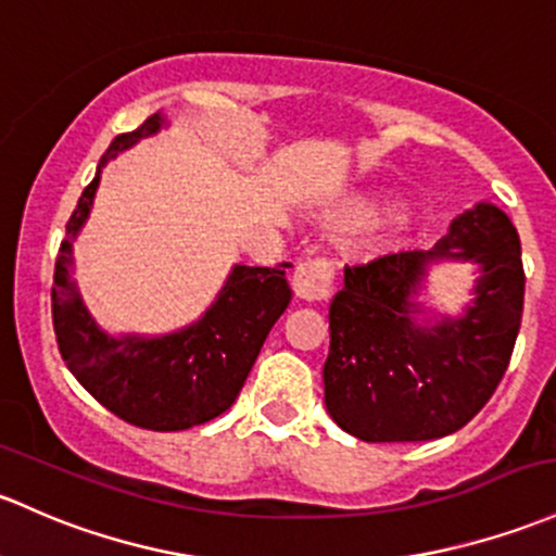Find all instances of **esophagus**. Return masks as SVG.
<instances>
[{
  "instance_id": "obj_1",
  "label": "esophagus",
  "mask_w": 556,
  "mask_h": 556,
  "mask_svg": "<svg viewBox=\"0 0 556 556\" xmlns=\"http://www.w3.org/2000/svg\"><path fill=\"white\" fill-rule=\"evenodd\" d=\"M332 285H336V266L330 258H308L298 263L293 274V290L303 301H327L332 295Z\"/></svg>"
}]
</instances>
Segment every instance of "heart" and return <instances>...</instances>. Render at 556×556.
I'll return each instance as SVG.
<instances>
[{
	"label": "heart",
	"instance_id": "b5f03b06",
	"mask_svg": "<svg viewBox=\"0 0 556 556\" xmlns=\"http://www.w3.org/2000/svg\"><path fill=\"white\" fill-rule=\"evenodd\" d=\"M367 215H370V207H367V204H354V207L349 210V220H354V224L365 220Z\"/></svg>",
	"mask_w": 556,
	"mask_h": 556
}]
</instances>
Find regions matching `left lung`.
Returning <instances> with one entry per match:
<instances>
[{"mask_svg": "<svg viewBox=\"0 0 556 556\" xmlns=\"http://www.w3.org/2000/svg\"><path fill=\"white\" fill-rule=\"evenodd\" d=\"M480 263L476 306L434 328L412 323L431 260ZM525 303L519 233L495 204L453 220L434 250H402L343 271L330 303L325 405L365 442H426L464 429L509 367Z\"/></svg>", "mask_w": 556, "mask_h": 556, "instance_id": "left-lung-1", "label": "left lung"}]
</instances>
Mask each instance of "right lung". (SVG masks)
<instances>
[{"label": "right lung", "mask_w": 556, "mask_h": 556, "mask_svg": "<svg viewBox=\"0 0 556 556\" xmlns=\"http://www.w3.org/2000/svg\"><path fill=\"white\" fill-rule=\"evenodd\" d=\"M162 114L111 140L96 178L66 224L52 277V327L63 362L106 410L151 431H184L226 413L274 323L290 303L285 266H233L218 301L197 325L162 338L98 330L72 279V242L90 213L101 167L162 127Z\"/></svg>", "instance_id": "1"}]
</instances>
